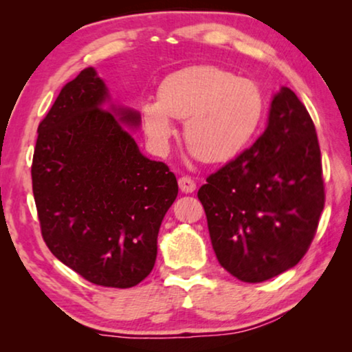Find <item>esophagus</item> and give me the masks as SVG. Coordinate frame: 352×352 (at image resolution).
Returning a JSON list of instances; mask_svg holds the SVG:
<instances>
[{
	"instance_id": "obj_1",
	"label": "esophagus",
	"mask_w": 352,
	"mask_h": 352,
	"mask_svg": "<svg viewBox=\"0 0 352 352\" xmlns=\"http://www.w3.org/2000/svg\"><path fill=\"white\" fill-rule=\"evenodd\" d=\"M178 186H180V190L184 194H192L195 190V183L190 177H182L178 180Z\"/></svg>"
}]
</instances>
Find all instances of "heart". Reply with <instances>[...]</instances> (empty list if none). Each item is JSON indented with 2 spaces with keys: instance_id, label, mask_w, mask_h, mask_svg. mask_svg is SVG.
<instances>
[{
  "instance_id": "heart-1",
  "label": "heart",
  "mask_w": 352,
  "mask_h": 352,
  "mask_svg": "<svg viewBox=\"0 0 352 352\" xmlns=\"http://www.w3.org/2000/svg\"><path fill=\"white\" fill-rule=\"evenodd\" d=\"M265 116V96L254 80L212 65H195L160 83L158 100L141 105V122L155 152L166 155L184 121L188 147L205 163H228L252 144Z\"/></svg>"
}]
</instances>
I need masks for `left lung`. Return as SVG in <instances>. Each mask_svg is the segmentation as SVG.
<instances>
[{
    "label": "left lung",
    "mask_w": 352,
    "mask_h": 352,
    "mask_svg": "<svg viewBox=\"0 0 352 352\" xmlns=\"http://www.w3.org/2000/svg\"><path fill=\"white\" fill-rule=\"evenodd\" d=\"M317 132L296 94L281 87L254 144L199 189L219 264L262 283L306 254L324 208Z\"/></svg>",
    "instance_id": "8db88e82"
}]
</instances>
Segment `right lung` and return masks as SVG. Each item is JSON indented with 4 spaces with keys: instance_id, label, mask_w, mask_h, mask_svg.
Instances as JSON below:
<instances>
[{
    "instance_id": "1",
    "label": "right lung",
    "mask_w": 352,
    "mask_h": 352,
    "mask_svg": "<svg viewBox=\"0 0 352 352\" xmlns=\"http://www.w3.org/2000/svg\"><path fill=\"white\" fill-rule=\"evenodd\" d=\"M140 124L90 67L62 88L37 130L31 172L41 236L58 261L104 287H133L152 272L178 194L168 166L144 157L129 132Z\"/></svg>"
}]
</instances>
